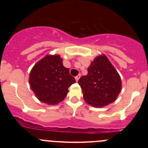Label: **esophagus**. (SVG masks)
<instances>
[{
    "label": "esophagus",
    "instance_id": "esophagus-1",
    "mask_svg": "<svg viewBox=\"0 0 148 148\" xmlns=\"http://www.w3.org/2000/svg\"><path fill=\"white\" fill-rule=\"evenodd\" d=\"M80 77H81V74H78L77 76H75V80H76V82H78V79L80 78Z\"/></svg>",
    "mask_w": 148,
    "mask_h": 148
}]
</instances>
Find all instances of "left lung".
I'll list each match as a JSON object with an SVG mask.
<instances>
[{"label": "left lung", "instance_id": "obj_1", "mask_svg": "<svg viewBox=\"0 0 148 148\" xmlns=\"http://www.w3.org/2000/svg\"><path fill=\"white\" fill-rule=\"evenodd\" d=\"M87 72L78 80L86 102L99 108L113 102L121 91V82L108 58L105 56L95 58Z\"/></svg>", "mask_w": 148, "mask_h": 148}]
</instances>
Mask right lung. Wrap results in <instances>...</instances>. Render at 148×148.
<instances>
[{
	"label": "right lung",
	"mask_w": 148,
	"mask_h": 148,
	"mask_svg": "<svg viewBox=\"0 0 148 148\" xmlns=\"http://www.w3.org/2000/svg\"><path fill=\"white\" fill-rule=\"evenodd\" d=\"M75 82L59 56H47L33 66L29 75L30 86L36 97L49 104L62 101Z\"/></svg>",
	"instance_id": "add662e5"
}]
</instances>
